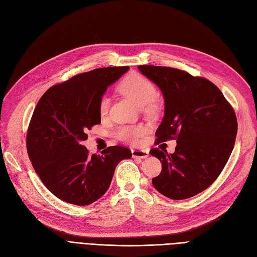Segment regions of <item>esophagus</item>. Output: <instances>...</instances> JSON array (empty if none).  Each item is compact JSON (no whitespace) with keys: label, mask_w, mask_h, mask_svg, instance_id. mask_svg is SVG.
<instances>
[{"label":"esophagus","mask_w":257,"mask_h":257,"mask_svg":"<svg viewBox=\"0 0 257 257\" xmlns=\"http://www.w3.org/2000/svg\"><path fill=\"white\" fill-rule=\"evenodd\" d=\"M132 157L134 158H141V159H145L150 156V152L147 150H132Z\"/></svg>","instance_id":"esophagus-1"}]
</instances>
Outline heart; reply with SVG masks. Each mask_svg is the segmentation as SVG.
<instances>
[{
    "instance_id": "obj_1",
    "label": "heart",
    "mask_w": 257,
    "mask_h": 257,
    "mask_svg": "<svg viewBox=\"0 0 257 257\" xmlns=\"http://www.w3.org/2000/svg\"><path fill=\"white\" fill-rule=\"evenodd\" d=\"M119 92L141 107L150 105L157 98V88L153 82L138 72H130L122 78L118 85ZM110 99L102 96L99 101V113L105 115L109 111ZM146 134L143 126H121L116 130V137L129 143H137Z\"/></svg>"
}]
</instances>
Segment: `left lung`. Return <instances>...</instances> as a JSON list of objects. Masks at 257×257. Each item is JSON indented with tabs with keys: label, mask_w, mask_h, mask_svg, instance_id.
<instances>
[{
	"label": "left lung",
	"mask_w": 257,
	"mask_h": 257,
	"mask_svg": "<svg viewBox=\"0 0 257 257\" xmlns=\"http://www.w3.org/2000/svg\"><path fill=\"white\" fill-rule=\"evenodd\" d=\"M138 68L164 97V117L155 134L156 144L177 142L173 154L151 150L162 163L153 186L172 200L194 196L208 188L225 167L237 135L235 111L221 90L205 78L162 66Z\"/></svg>",
	"instance_id": "obj_1"
}]
</instances>
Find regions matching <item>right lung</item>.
I'll return each mask as SVG.
<instances>
[{"mask_svg":"<svg viewBox=\"0 0 257 257\" xmlns=\"http://www.w3.org/2000/svg\"><path fill=\"white\" fill-rule=\"evenodd\" d=\"M129 69L97 68L53 85L41 96L27 135L29 158L43 184L62 201L78 206L96 202L109 189L115 168L130 150L110 146L89 155L82 145L87 130L101 122L99 101L106 87Z\"/></svg>","mask_w":257,"mask_h":257,"instance_id":"right-lung-1","label":"right lung"}]
</instances>
